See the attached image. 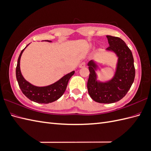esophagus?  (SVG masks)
Segmentation results:
<instances>
[{"label": "esophagus", "instance_id": "obj_1", "mask_svg": "<svg viewBox=\"0 0 151 151\" xmlns=\"http://www.w3.org/2000/svg\"><path fill=\"white\" fill-rule=\"evenodd\" d=\"M86 62H82V63H80V65H79V67H80V68H85V67H86Z\"/></svg>", "mask_w": 151, "mask_h": 151}]
</instances>
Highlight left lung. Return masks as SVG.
<instances>
[{
  "instance_id": "1",
  "label": "left lung",
  "mask_w": 151,
  "mask_h": 151,
  "mask_svg": "<svg viewBox=\"0 0 151 151\" xmlns=\"http://www.w3.org/2000/svg\"><path fill=\"white\" fill-rule=\"evenodd\" d=\"M109 44L106 50L114 52L118 57L113 78L107 82L97 80L96 71L99 65L94 60L89 62V76L87 89L91 98L96 102L111 104L120 100L130 89L135 77L134 58L132 52L120 38L106 36Z\"/></svg>"
}]
</instances>
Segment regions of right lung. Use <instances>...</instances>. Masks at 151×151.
Masks as SVG:
<instances>
[{"instance_id":"1","label":"right lung","mask_w":151,"mask_h":151,"mask_svg":"<svg viewBox=\"0 0 151 151\" xmlns=\"http://www.w3.org/2000/svg\"><path fill=\"white\" fill-rule=\"evenodd\" d=\"M50 42V40H45ZM28 44V45H29ZM26 47L21 51L17 61L16 68V77L19 86L23 94L30 100L38 104H49L53 102L60 99L64 93L70 78L75 74L73 71L65 75L54 83L44 87H38L30 83L24 78L20 68V60L21 56Z\"/></svg>"}]
</instances>
